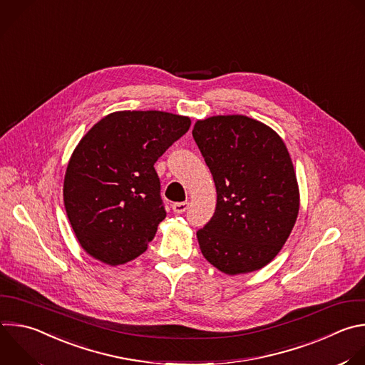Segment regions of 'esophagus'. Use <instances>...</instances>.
Instances as JSON below:
<instances>
[{
    "label": "esophagus",
    "instance_id": "34e87169",
    "mask_svg": "<svg viewBox=\"0 0 365 365\" xmlns=\"http://www.w3.org/2000/svg\"><path fill=\"white\" fill-rule=\"evenodd\" d=\"M187 207H189V202H178L172 205V209L175 213H183L187 210Z\"/></svg>",
    "mask_w": 365,
    "mask_h": 365
}]
</instances>
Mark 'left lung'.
<instances>
[{"instance_id":"8db88e82","label":"left lung","mask_w":365,"mask_h":365,"mask_svg":"<svg viewBox=\"0 0 365 365\" xmlns=\"http://www.w3.org/2000/svg\"><path fill=\"white\" fill-rule=\"evenodd\" d=\"M192 135L217 193L212 219L196 232L203 257L227 275L264 268L282 250L299 210L284 140L240 114L197 120Z\"/></svg>"}]
</instances>
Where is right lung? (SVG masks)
<instances>
[{
    "label": "right lung",
    "instance_id": "1",
    "mask_svg": "<svg viewBox=\"0 0 365 365\" xmlns=\"http://www.w3.org/2000/svg\"><path fill=\"white\" fill-rule=\"evenodd\" d=\"M190 128L166 111H114L74 149L64 176V206L81 248L115 267L146 250L166 217L156 160Z\"/></svg>",
    "mask_w": 365,
    "mask_h": 365
}]
</instances>
